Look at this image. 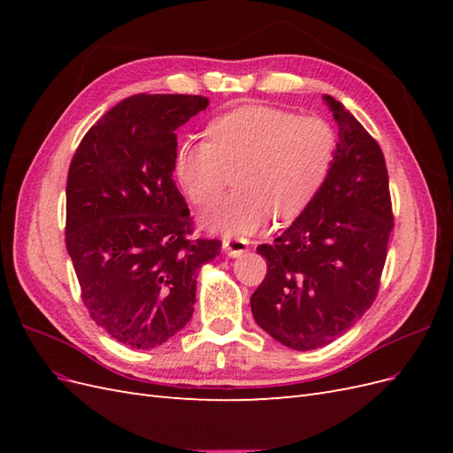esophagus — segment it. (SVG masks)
<instances>
[{
  "label": "esophagus",
  "mask_w": 453,
  "mask_h": 453,
  "mask_svg": "<svg viewBox=\"0 0 453 453\" xmlns=\"http://www.w3.org/2000/svg\"><path fill=\"white\" fill-rule=\"evenodd\" d=\"M223 250L226 251L228 257L238 258V257H242L243 253H248L250 242L243 240V238H225V240H223Z\"/></svg>",
  "instance_id": "1"
}]
</instances>
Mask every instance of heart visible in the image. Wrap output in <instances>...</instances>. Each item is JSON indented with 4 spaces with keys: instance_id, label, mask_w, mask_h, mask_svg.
Returning a JSON list of instances; mask_svg holds the SVG:
<instances>
[{
    "instance_id": "1",
    "label": "heart",
    "mask_w": 453,
    "mask_h": 453,
    "mask_svg": "<svg viewBox=\"0 0 453 453\" xmlns=\"http://www.w3.org/2000/svg\"><path fill=\"white\" fill-rule=\"evenodd\" d=\"M210 142L187 140L175 153V175L196 205L213 202L236 172L238 190L202 213V225L225 236L263 230L270 215L293 219L325 183L336 134L319 117L248 105L217 117Z\"/></svg>"
}]
</instances>
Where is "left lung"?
Here are the masks:
<instances>
[{"label":"left lung","instance_id":"8db88e82","mask_svg":"<svg viewBox=\"0 0 453 453\" xmlns=\"http://www.w3.org/2000/svg\"><path fill=\"white\" fill-rule=\"evenodd\" d=\"M334 162L293 225L257 253L268 272L251 296L257 325L296 351L331 344L372 306L393 230L389 177L376 140L333 96Z\"/></svg>","mask_w":453,"mask_h":453}]
</instances>
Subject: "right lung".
Returning <instances> with one entry per match:
<instances>
[{
    "label": "right lung",
    "mask_w": 453,
    "mask_h": 453,
    "mask_svg": "<svg viewBox=\"0 0 453 453\" xmlns=\"http://www.w3.org/2000/svg\"><path fill=\"white\" fill-rule=\"evenodd\" d=\"M210 100L135 94L81 140L65 185V248L96 325L150 349L193 318L196 273L219 240H188L190 213L173 181L175 130Z\"/></svg>",
    "instance_id": "add662e5"
}]
</instances>
